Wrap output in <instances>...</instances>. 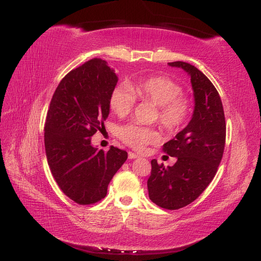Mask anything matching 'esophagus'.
<instances>
[{"mask_svg":"<svg viewBox=\"0 0 261 261\" xmlns=\"http://www.w3.org/2000/svg\"><path fill=\"white\" fill-rule=\"evenodd\" d=\"M138 158H139V155H138V154H136V153H133V152H129V159L133 160V159H138Z\"/></svg>","mask_w":261,"mask_h":261,"instance_id":"34e87169","label":"esophagus"}]
</instances>
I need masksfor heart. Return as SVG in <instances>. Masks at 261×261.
<instances>
[{"mask_svg":"<svg viewBox=\"0 0 261 261\" xmlns=\"http://www.w3.org/2000/svg\"><path fill=\"white\" fill-rule=\"evenodd\" d=\"M182 87L174 79L166 76H152L117 86L109 96V107L118 117L128 116L136 103V98L158 106L156 119L166 131H175L189 118L190 100L182 96ZM119 138L137 151H143L146 145L155 143L160 135L154 128L137 123H126L119 130Z\"/></svg>","mask_w":261,"mask_h":261,"instance_id":"b5f03b06","label":"heart"}]
</instances>
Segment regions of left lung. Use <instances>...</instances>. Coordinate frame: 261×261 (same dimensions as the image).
<instances>
[{"instance_id": "1", "label": "left lung", "mask_w": 261, "mask_h": 261, "mask_svg": "<svg viewBox=\"0 0 261 261\" xmlns=\"http://www.w3.org/2000/svg\"><path fill=\"white\" fill-rule=\"evenodd\" d=\"M169 65L190 75L194 112L189 124L163 145L166 154L177 159L175 164L164 168L156 160L151 161L148 191L153 203L174 211L194 202L215 176L224 154L226 122L222 100L211 80L189 63Z\"/></svg>"}]
</instances>
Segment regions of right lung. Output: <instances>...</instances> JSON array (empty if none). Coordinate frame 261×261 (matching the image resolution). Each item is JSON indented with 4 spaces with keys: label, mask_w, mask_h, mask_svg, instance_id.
<instances>
[{
    "label": "right lung",
    "mask_w": 261,
    "mask_h": 261,
    "mask_svg": "<svg viewBox=\"0 0 261 261\" xmlns=\"http://www.w3.org/2000/svg\"><path fill=\"white\" fill-rule=\"evenodd\" d=\"M118 76L106 61L93 58L62 79L45 121V151L53 177L79 205L105 198L113 175L128 159L124 150L93 148L91 137L105 128L109 96Z\"/></svg>",
    "instance_id": "obj_1"
}]
</instances>
